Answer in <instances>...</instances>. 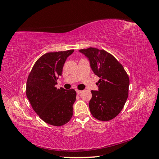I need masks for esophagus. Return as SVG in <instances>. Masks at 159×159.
Returning a JSON list of instances; mask_svg holds the SVG:
<instances>
[{"instance_id":"obj_1","label":"esophagus","mask_w":159,"mask_h":159,"mask_svg":"<svg viewBox=\"0 0 159 159\" xmlns=\"http://www.w3.org/2000/svg\"><path fill=\"white\" fill-rule=\"evenodd\" d=\"M76 93H77V94H80L81 93H82V90H76Z\"/></svg>"}]
</instances>
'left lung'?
<instances>
[{
    "mask_svg": "<svg viewBox=\"0 0 159 159\" xmlns=\"http://www.w3.org/2000/svg\"><path fill=\"white\" fill-rule=\"evenodd\" d=\"M79 52L89 58L93 71L100 78L98 90H91L90 111L99 120H112L119 114L127 100L129 76L120 63L105 50L90 47Z\"/></svg>",
    "mask_w": 159,
    "mask_h": 159,
    "instance_id": "8db88e82",
    "label": "left lung"
}]
</instances>
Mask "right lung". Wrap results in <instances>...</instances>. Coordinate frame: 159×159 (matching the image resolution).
Segmentation results:
<instances>
[{
	"label": "right lung",
	"mask_w": 159,
	"mask_h": 159,
	"mask_svg": "<svg viewBox=\"0 0 159 159\" xmlns=\"http://www.w3.org/2000/svg\"><path fill=\"white\" fill-rule=\"evenodd\" d=\"M73 52L68 50L43 54L27 79L26 94L32 107L43 121L53 126L65 125L73 115L76 91L55 87L67 57Z\"/></svg>",
	"instance_id": "right-lung-1"
}]
</instances>
